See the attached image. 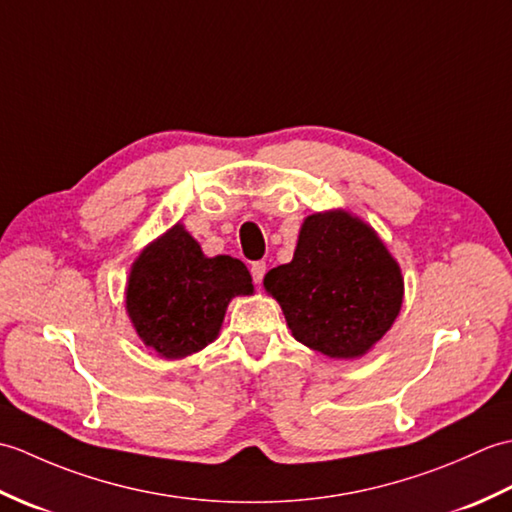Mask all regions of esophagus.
<instances>
[{
  "instance_id": "1",
  "label": "esophagus",
  "mask_w": 512,
  "mask_h": 512,
  "mask_svg": "<svg viewBox=\"0 0 512 512\" xmlns=\"http://www.w3.org/2000/svg\"><path fill=\"white\" fill-rule=\"evenodd\" d=\"M266 270H268V268H266V262H253V266H250V275H253L255 284H262Z\"/></svg>"
}]
</instances>
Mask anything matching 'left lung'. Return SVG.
Listing matches in <instances>:
<instances>
[{
	"label": "left lung",
	"instance_id": "1",
	"mask_svg": "<svg viewBox=\"0 0 512 512\" xmlns=\"http://www.w3.org/2000/svg\"><path fill=\"white\" fill-rule=\"evenodd\" d=\"M295 339L330 358L363 356L396 321L402 277L376 233L345 211L314 213L295 257L264 279Z\"/></svg>",
	"mask_w": 512,
	"mask_h": 512
}]
</instances>
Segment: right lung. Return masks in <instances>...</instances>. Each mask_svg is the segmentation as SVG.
<instances>
[{"mask_svg": "<svg viewBox=\"0 0 512 512\" xmlns=\"http://www.w3.org/2000/svg\"><path fill=\"white\" fill-rule=\"evenodd\" d=\"M248 292L253 279L239 259L204 257L200 244L176 224L136 259L127 312L145 345L165 358H182L209 345L228 301Z\"/></svg>", "mask_w": 512, "mask_h": 512, "instance_id": "obj_1", "label": "right lung"}]
</instances>
